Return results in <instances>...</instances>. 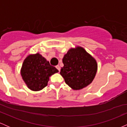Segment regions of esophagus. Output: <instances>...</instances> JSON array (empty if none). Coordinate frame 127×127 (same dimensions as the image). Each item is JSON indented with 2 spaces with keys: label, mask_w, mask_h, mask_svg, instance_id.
Instances as JSON below:
<instances>
[{
  "label": "esophagus",
  "mask_w": 127,
  "mask_h": 127,
  "mask_svg": "<svg viewBox=\"0 0 127 127\" xmlns=\"http://www.w3.org/2000/svg\"><path fill=\"white\" fill-rule=\"evenodd\" d=\"M56 68H57V69H58V70H59V72H60V69H61L60 67V66H59V65H57V66H56Z\"/></svg>",
  "instance_id": "1"
}]
</instances>
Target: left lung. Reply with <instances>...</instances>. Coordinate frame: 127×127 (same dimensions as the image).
Instances as JSON below:
<instances>
[{
	"label": "left lung",
	"mask_w": 127,
	"mask_h": 127,
	"mask_svg": "<svg viewBox=\"0 0 127 127\" xmlns=\"http://www.w3.org/2000/svg\"><path fill=\"white\" fill-rule=\"evenodd\" d=\"M64 66L60 75L65 84L74 90L85 88L93 82L97 71L95 59L84 48H70L63 59Z\"/></svg>",
	"instance_id": "left-lung-1"
}]
</instances>
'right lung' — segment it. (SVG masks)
Instances as JSON below:
<instances>
[{
    "instance_id": "1",
    "label": "right lung",
    "mask_w": 127,
    "mask_h": 127,
    "mask_svg": "<svg viewBox=\"0 0 127 127\" xmlns=\"http://www.w3.org/2000/svg\"><path fill=\"white\" fill-rule=\"evenodd\" d=\"M59 72L39 53L29 55L23 62L21 75L27 87L32 91L42 90L48 85L49 77Z\"/></svg>"
}]
</instances>
